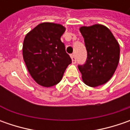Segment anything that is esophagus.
<instances>
[{
    "label": "esophagus",
    "instance_id": "obj_1",
    "mask_svg": "<svg viewBox=\"0 0 130 130\" xmlns=\"http://www.w3.org/2000/svg\"><path fill=\"white\" fill-rule=\"evenodd\" d=\"M71 58H72V63L74 64L76 63V58H75V55L74 54H72L71 55Z\"/></svg>",
    "mask_w": 130,
    "mask_h": 130
}]
</instances>
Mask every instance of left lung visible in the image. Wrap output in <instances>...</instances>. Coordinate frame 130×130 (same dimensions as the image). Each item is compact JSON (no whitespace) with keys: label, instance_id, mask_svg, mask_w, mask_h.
I'll list each match as a JSON object with an SVG mask.
<instances>
[{"label":"left lung","instance_id":"1","mask_svg":"<svg viewBox=\"0 0 130 130\" xmlns=\"http://www.w3.org/2000/svg\"><path fill=\"white\" fill-rule=\"evenodd\" d=\"M79 31L87 52L86 63L78 66L83 82L92 87L104 85L112 77L117 68L119 44L110 29L103 24L83 26Z\"/></svg>","mask_w":130,"mask_h":130}]
</instances>
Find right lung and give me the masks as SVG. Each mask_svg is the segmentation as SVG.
Here are the masks:
<instances>
[{
	"label": "right lung",
	"mask_w": 130,
	"mask_h": 130,
	"mask_svg": "<svg viewBox=\"0 0 130 130\" xmlns=\"http://www.w3.org/2000/svg\"><path fill=\"white\" fill-rule=\"evenodd\" d=\"M66 28L61 24L43 22L26 35L23 58L27 70L38 85L45 87L57 85L72 63L61 37Z\"/></svg>",
	"instance_id": "obj_1"
}]
</instances>
